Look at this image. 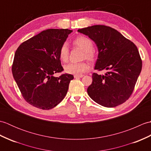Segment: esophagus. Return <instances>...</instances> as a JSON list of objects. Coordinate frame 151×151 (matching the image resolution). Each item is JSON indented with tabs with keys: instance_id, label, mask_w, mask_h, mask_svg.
Listing matches in <instances>:
<instances>
[{
	"instance_id": "34e87169",
	"label": "esophagus",
	"mask_w": 151,
	"mask_h": 151,
	"mask_svg": "<svg viewBox=\"0 0 151 151\" xmlns=\"http://www.w3.org/2000/svg\"><path fill=\"white\" fill-rule=\"evenodd\" d=\"M84 76V75H74V77H75V78H82Z\"/></svg>"
}]
</instances>
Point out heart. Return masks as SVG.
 Returning <instances> with one entry per match:
<instances>
[{
	"instance_id": "1",
	"label": "heart",
	"mask_w": 151,
	"mask_h": 151,
	"mask_svg": "<svg viewBox=\"0 0 151 151\" xmlns=\"http://www.w3.org/2000/svg\"><path fill=\"white\" fill-rule=\"evenodd\" d=\"M74 46L80 48L83 50L82 59H86L93 62L97 58V51L93 48V43L89 38L84 36H78L73 41ZM69 49L67 43H63L59 50V57L62 62L66 63L69 60ZM65 72L73 75H81L89 70L90 66L86 62L79 63H70L65 66Z\"/></svg>"
}]
</instances>
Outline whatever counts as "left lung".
Wrapping results in <instances>:
<instances>
[{
    "mask_svg": "<svg viewBox=\"0 0 151 151\" xmlns=\"http://www.w3.org/2000/svg\"><path fill=\"white\" fill-rule=\"evenodd\" d=\"M97 45L98 59L95 69L106 70L105 75L93 73L87 91L95 102L112 108L129 99L142 68L137 47L114 28L94 25L78 30Z\"/></svg>",
    "mask_w": 151,
    "mask_h": 151,
    "instance_id": "1",
    "label": "left lung"
}]
</instances>
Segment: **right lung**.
Here are the masks:
<instances>
[{
  "mask_svg": "<svg viewBox=\"0 0 151 151\" xmlns=\"http://www.w3.org/2000/svg\"><path fill=\"white\" fill-rule=\"evenodd\" d=\"M69 29L43 30L24 41L15 53L12 70L22 96L34 107L50 110L62 101L74 76L61 73L59 50L72 32Z\"/></svg>",
  "mask_w": 151,
  "mask_h": 151,
  "instance_id": "obj_1",
  "label": "right lung"
}]
</instances>
